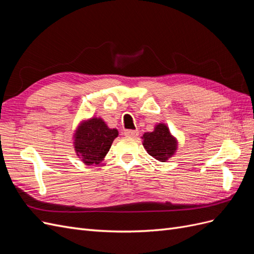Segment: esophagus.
<instances>
[{
  "label": "esophagus",
  "mask_w": 254,
  "mask_h": 254,
  "mask_svg": "<svg viewBox=\"0 0 254 254\" xmlns=\"http://www.w3.org/2000/svg\"><path fill=\"white\" fill-rule=\"evenodd\" d=\"M124 134L127 137H131V139H135V137H137V135H139V132L135 131V130H125Z\"/></svg>",
  "instance_id": "34e87169"
}]
</instances>
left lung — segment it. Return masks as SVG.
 Here are the masks:
<instances>
[{"mask_svg": "<svg viewBox=\"0 0 254 254\" xmlns=\"http://www.w3.org/2000/svg\"><path fill=\"white\" fill-rule=\"evenodd\" d=\"M142 140L148 155L160 162H166L175 155L178 148V140L171 133L170 128L164 123L157 124L153 131L145 132Z\"/></svg>", "mask_w": 254, "mask_h": 254, "instance_id": "8db88e82", "label": "left lung"}]
</instances>
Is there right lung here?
<instances>
[{
    "mask_svg": "<svg viewBox=\"0 0 254 254\" xmlns=\"http://www.w3.org/2000/svg\"><path fill=\"white\" fill-rule=\"evenodd\" d=\"M118 135V129L109 128L102 118L82 120L73 134L76 156L86 165H97L103 162Z\"/></svg>",
    "mask_w": 254,
    "mask_h": 254,
    "instance_id": "right-lung-1",
    "label": "right lung"
}]
</instances>
